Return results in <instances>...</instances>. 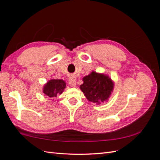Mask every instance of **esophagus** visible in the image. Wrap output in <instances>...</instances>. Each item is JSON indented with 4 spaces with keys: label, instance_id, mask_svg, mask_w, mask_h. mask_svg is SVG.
Masks as SVG:
<instances>
[{
    "label": "esophagus",
    "instance_id": "34e87169",
    "mask_svg": "<svg viewBox=\"0 0 160 160\" xmlns=\"http://www.w3.org/2000/svg\"><path fill=\"white\" fill-rule=\"evenodd\" d=\"M69 83L70 86L72 87V88H75V87L76 86V80L73 78H72V77H71V78H69Z\"/></svg>",
    "mask_w": 160,
    "mask_h": 160
}]
</instances>
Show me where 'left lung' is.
I'll list each match as a JSON object with an SVG mask.
<instances>
[{
	"instance_id": "1",
	"label": "left lung",
	"mask_w": 160,
	"mask_h": 160,
	"mask_svg": "<svg viewBox=\"0 0 160 160\" xmlns=\"http://www.w3.org/2000/svg\"><path fill=\"white\" fill-rule=\"evenodd\" d=\"M83 81L80 89L88 100L97 104L108 100L114 87L109 76L93 71L84 77Z\"/></svg>"
}]
</instances>
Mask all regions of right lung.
Instances as JSON below:
<instances>
[{
  "mask_svg": "<svg viewBox=\"0 0 160 160\" xmlns=\"http://www.w3.org/2000/svg\"><path fill=\"white\" fill-rule=\"evenodd\" d=\"M66 88L65 82L62 79H51L44 85L43 93L50 98H55L61 94Z\"/></svg>",
  "mask_w": 160,
  "mask_h": 160,
  "instance_id": "1",
  "label": "right lung"
}]
</instances>
